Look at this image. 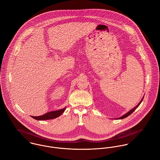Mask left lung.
<instances>
[{
	"instance_id": "1",
	"label": "left lung",
	"mask_w": 160,
	"mask_h": 160,
	"mask_svg": "<svg viewBox=\"0 0 160 160\" xmlns=\"http://www.w3.org/2000/svg\"><path fill=\"white\" fill-rule=\"evenodd\" d=\"M143 97L142 98V100H141V101H140V102L138 103V104L137 105V106H136V107H134V108L133 109H132L131 110H130V111H129V112H128V113H127L126 114H124L123 116H121V117H119V118H117V119H124V118H125L128 117V116H129L130 114H132V113L134 112V110H136V109L137 108V107H138L139 106V105H140V104L141 103V102H142V100H143Z\"/></svg>"
}]
</instances>
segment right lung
I'll return each instance as SVG.
<instances>
[{
  "label": "right lung",
  "instance_id": "1",
  "mask_svg": "<svg viewBox=\"0 0 160 160\" xmlns=\"http://www.w3.org/2000/svg\"><path fill=\"white\" fill-rule=\"evenodd\" d=\"M66 109V107L61 109V110H58L57 111H53V112H48L46 114L42 116H31L32 118L37 119V120H48V119H55L58 116H60L61 114H62L65 110Z\"/></svg>",
  "mask_w": 160,
  "mask_h": 160
}]
</instances>
